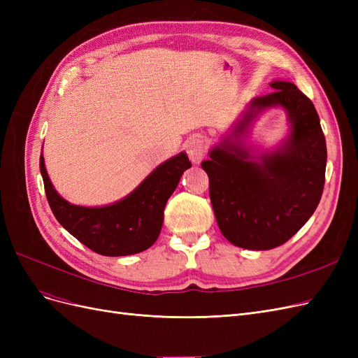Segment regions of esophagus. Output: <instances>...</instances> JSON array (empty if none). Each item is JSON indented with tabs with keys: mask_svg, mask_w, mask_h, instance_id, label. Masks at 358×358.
Instances as JSON below:
<instances>
[{
	"mask_svg": "<svg viewBox=\"0 0 358 358\" xmlns=\"http://www.w3.org/2000/svg\"><path fill=\"white\" fill-rule=\"evenodd\" d=\"M185 148H187V154L194 164H199V162H201V159L206 155V142L201 137H199V136L191 137L187 142Z\"/></svg>",
	"mask_w": 358,
	"mask_h": 358,
	"instance_id": "1",
	"label": "esophagus"
}]
</instances>
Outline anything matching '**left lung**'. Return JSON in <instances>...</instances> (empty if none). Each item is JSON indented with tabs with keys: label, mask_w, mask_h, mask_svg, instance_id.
Listing matches in <instances>:
<instances>
[{
	"label": "left lung",
	"mask_w": 358,
	"mask_h": 358,
	"mask_svg": "<svg viewBox=\"0 0 358 358\" xmlns=\"http://www.w3.org/2000/svg\"><path fill=\"white\" fill-rule=\"evenodd\" d=\"M255 96L201 162L216 222L230 243L266 251L291 239L315 212L326 179L327 148L315 106L294 83L273 80ZM280 106L290 131L276 148L244 143L259 113Z\"/></svg>",
	"instance_id": "obj_1"
}]
</instances>
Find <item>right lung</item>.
Here are the masks:
<instances>
[{"label":"right lung","instance_id":"1","mask_svg":"<svg viewBox=\"0 0 358 358\" xmlns=\"http://www.w3.org/2000/svg\"><path fill=\"white\" fill-rule=\"evenodd\" d=\"M189 167L188 155L180 152L150 171L127 197L86 208L59 196L49 179L45 158L40 155L46 197L55 218L79 242L106 257L138 254L155 243L164 221L166 203Z\"/></svg>","mask_w":358,"mask_h":358}]
</instances>
